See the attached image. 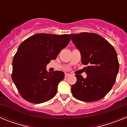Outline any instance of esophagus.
I'll use <instances>...</instances> for the list:
<instances>
[{
    "instance_id": "esophagus-1",
    "label": "esophagus",
    "mask_w": 127,
    "mask_h": 127,
    "mask_svg": "<svg viewBox=\"0 0 127 127\" xmlns=\"http://www.w3.org/2000/svg\"><path fill=\"white\" fill-rule=\"evenodd\" d=\"M69 76H70V74H68V73H65V77H69Z\"/></svg>"
}]
</instances>
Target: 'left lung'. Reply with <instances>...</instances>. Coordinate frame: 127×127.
<instances>
[{
	"label": "left lung",
	"instance_id": "left-lung-1",
	"mask_svg": "<svg viewBox=\"0 0 127 127\" xmlns=\"http://www.w3.org/2000/svg\"><path fill=\"white\" fill-rule=\"evenodd\" d=\"M71 39L80 51L85 67L86 79L76 75L72 85L74 97L81 101L95 102L104 98L116 81L119 70L117 53L114 47L100 35L82 32L71 34Z\"/></svg>",
	"mask_w": 127,
	"mask_h": 127
}]
</instances>
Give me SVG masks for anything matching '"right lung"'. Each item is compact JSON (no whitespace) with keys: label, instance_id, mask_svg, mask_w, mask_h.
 <instances>
[{"label":"right lung","instance_id":"add662e5","mask_svg":"<svg viewBox=\"0 0 127 127\" xmlns=\"http://www.w3.org/2000/svg\"><path fill=\"white\" fill-rule=\"evenodd\" d=\"M70 40V34L37 33L25 39L18 47L13 60L12 79L27 101L45 102L55 96L64 73L48 72L46 66L55 60Z\"/></svg>","mask_w":127,"mask_h":127}]
</instances>
